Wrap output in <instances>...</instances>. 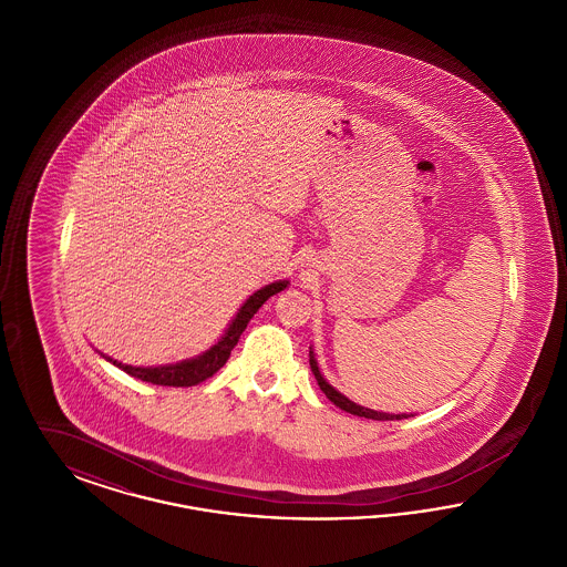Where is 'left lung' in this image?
<instances>
[{
	"label": "left lung",
	"mask_w": 567,
	"mask_h": 567,
	"mask_svg": "<svg viewBox=\"0 0 567 567\" xmlns=\"http://www.w3.org/2000/svg\"><path fill=\"white\" fill-rule=\"evenodd\" d=\"M310 368H312V374L317 378V382H319V386H321V391H323L324 395H327L333 404L340 405L342 410H347V412H351V414H357V416L374 419V421H400V419H408L405 414H389V412H377V410L363 408V405L351 402L349 398H344L342 393H338V391H336V389L324 380L323 374H321V370H319V365H317V359H315L312 351H310Z\"/></svg>",
	"instance_id": "obj_1"
}]
</instances>
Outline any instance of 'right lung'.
Instances as JSON below:
<instances>
[{
  "instance_id": "right-lung-1",
  "label": "right lung",
  "mask_w": 567,
  "mask_h": 567,
  "mask_svg": "<svg viewBox=\"0 0 567 567\" xmlns=\"http://www.w3.org/2000/svg\"><path fill=\"white\" fill-rule=\"evenodd\" d=\"M287 287V280L280 282H271L268 287L259 289L257 293L248 297L244 301L240 312L236 315V319L229 324V329L225 331V336L220 338V342L215 344L210 351L189 359V361H181L176 365H162V368H134V365H123L118 361H112L116 368H121L123 372H127L130 377L140 378L144 382H153V384H162V386H193L197 382H204L208 378L216 374L229 359V354L234 351V347L238 344L240 336L248 321L255 317V312L278 291H282Z\"/></svg>"
}]
</instances>
